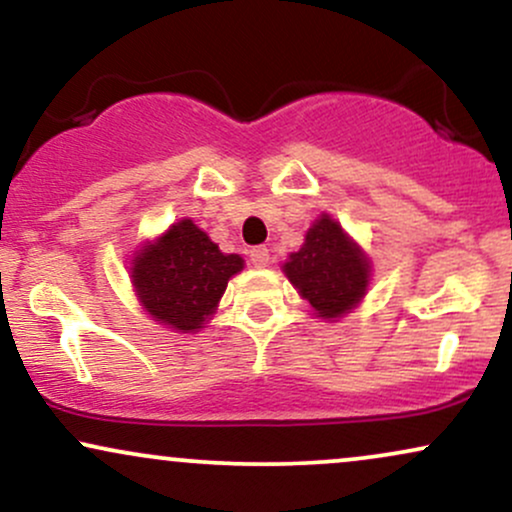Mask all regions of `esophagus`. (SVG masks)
Here are the masks:
<instances>
[{"instance_id":"esophagus-1","label":"esophagus","mask_w":512,"mask_h":512,"mask_svg":"<svg viewBox=\"0 0 512 512\" xmlns=\"http://www.w3.org/2000/svg\"><path fill=\"white\" fill-rule=\"evenodd\" d=\"M268 261H270V254L266 246H254V249H251V263H254L256 268H266Z\"/></svg>"}]
</instances>
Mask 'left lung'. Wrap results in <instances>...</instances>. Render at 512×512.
<instances>
[{
	"mask_svg": "<svg viewBox=\"0 0 512 512\" xmlns=\"http://www.w3.org/2000/svg\"><path fill=\"white\" fill-rule=\"evenodd\" d=\"M285 275L318 316L338 318L364 297L369 261L342 227L321 215L306 232V242L285 263Z\"/></svg>",
	"mask_w": 512,
	"mask_h": 512,
	"instance_id": "1",
	"label": "left lung"
}]
</instances>
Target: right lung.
I'll return each mask as SVG.
<instances>
[{"instance_id": "right-lung-1", "label": "right lung", "mask_w": 512, "mask_h": 512, "mask_svg": "<svg viewBox=\"0 0 512 512\" xmlns=\"http://www.w3.org/2000/svg\"><path fill=\"white\" fill-rule=\"evenodd\" d=\"M242 268V256L222 254L206 232L182 220L136 256L131 280L150 316L189 333L203 328L227 280Z\"/></svg>"}]
</instances>
